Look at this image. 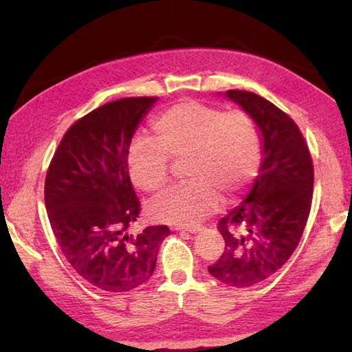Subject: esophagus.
<instances>
[{
	"label": "esophagus",
	"instance_id": "1",
	"mask_svg": "<svg viewBox=\"0 0 352 352\" xmlns=\"http://www.w3.org/2000/svg\"><path fill=\"white\" fill-rule=\"evenodd\" d=\"M177 231H186V233H199L201 226H175Z\"/></svg>",
	"mask_w": 352,
	"mask_h": 352
}]
</instances>
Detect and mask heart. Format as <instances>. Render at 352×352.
Returning <instances> with one entry per match:
<instances>
[{"instance_id":"obj_1","label":"heart","mask_w":352,"mask_h":352,"mask_svg":"<svg viewBox=\"0 0 352 352\" xmlns=\"http://www.w3.org/2000/svg\"><path fill=\"white\" fill-rule=\"evenodd\" d=\"M155 141L138 140L129 148L130 180L144 192H160L169 182V158H188L184 186L170 189L148 206L153 220L195 225L219 206V194L233 200L259 168L261 144L253 119L183 100L153 121Z\"/></svg>"}]
</instances>
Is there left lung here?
Instances as JSON below:
<instances>
[{
    "label": "left lung",
    "mask_w": 352,
    "mask_h": 352,
    "mask_svg": "<svg viewBox=\"0 0 352 352\" xmlns=\"http://www.w3.org/2000/svg\"><path fill=\"white\" fill-rule=\"evenodd\" d=\"M258 126L262 163L241 205L219 220L225 250L208 267L212 278L250 287L278 272L295 252L311 211L314 164L305 138L289 115L258 94L228 90Z\"/></svg>",
    "instance_id": "left-lung-1"
}]
</instances>
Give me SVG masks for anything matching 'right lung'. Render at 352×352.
<instances>
[{"instance_id":"add662e5","label":"right lung","mask_w":352,"mask_h":352,"mask_svg":"<svg viewBox=\"0 0 352 352\" xmlns=\"http://www.w3.org/2000/svg\"><path fill=\"white\" fill-rule=\"evenodd\" d=\"M158 98H124L76 121L58 144L45 180V205L71 267L98 289L127 292L152 276L166 225L129 233L140 214L127 155Z\"/></svg>"}]
</instances>
